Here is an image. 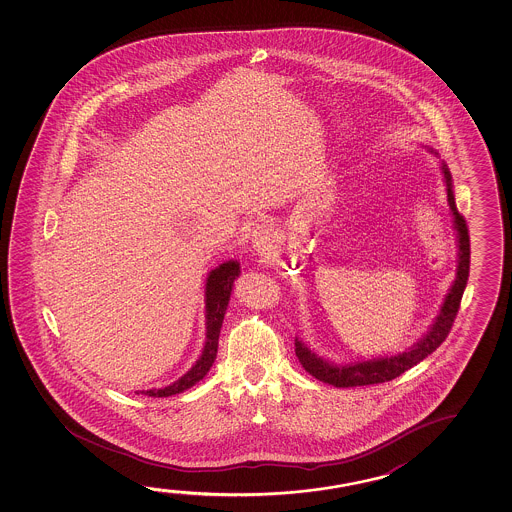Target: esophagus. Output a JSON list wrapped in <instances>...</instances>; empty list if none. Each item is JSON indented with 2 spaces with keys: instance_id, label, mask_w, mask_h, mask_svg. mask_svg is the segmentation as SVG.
Here are the masks:
<instances>
[{
  "instance_id": "obj_1",
  "label": "esophagus",
  "mask_w": 512,
  "mask_h": 512,
  "mask_svg": "<svg viewBox=\"0 0 512 512\" xmlns=\"http://www.w3.org/2000/svg\"><path fill=\"white\" fill-rule=\"evenodd\" d=\"M255 244H257V248H262V244H264V235H255Z\"/></svg>"
}]
</instances>
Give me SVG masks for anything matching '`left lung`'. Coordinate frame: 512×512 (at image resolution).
<instances>
[{
	"label": "left lung",
	"mask_w": 512,
	"mask_h": 512,
	"mask_svg": "<svg viewBox=\"0 0 512 512\" xmlns=\"http://www.w3.org/2000/svg\"><path fill=\"white\" fill-rule=\"evenodd\" d=\"M444 182H446V191H448V205L452 209L453 223L457 230V239H459V266H457V277L453 282L450 293L444 300L441 312L437 316L436 323L430 327L427 336L423 337L419 343L414 344L411 350L398 353L393 357H380V359H371V361L352 362V364H330L323 361L316 353L310 352L309 348L296 337L294 339V352L298 361L302 364L305 371L318 378L325 384L334 387H357L371 386V384H382L389 382L393 378L400 377L407 369L416 366L418 362L423 361L436 348L441 346L444 339L452 330L453 321L461 307L462 294L468 284L470 277V234H468V225L466 219L462 218L461 212L457 210L455 198L452 191V175L443 164Z\"/></svg>",
	"instance_id": "obj_1"
}]
</instances>
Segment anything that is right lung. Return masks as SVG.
I'll return each mask as SVG.
<instances>
[{"label":"right lung","instance_id":"add662e5","mask_svg":"<svg viewBox=\"0 0 512 512\" xmlns=\"http://www.w3.org/2000/svg\"><path fill=\"white\" fill-rule=\"evenodd\" d=\"M239 273H241V269H239L237 260L223 262L219 268L210 271L207 285H205L207 343L203 346L202 357L196 361L193 368L185 373L184 377L178 378L171 386L141 391L144 396L166 398V396L182 393L185 389L193 387L196 382H200L209 373L210 366L214 364L216 355H218L219 330H221L223 318H225V312H227L232 285H234L235 278L239 277Z\"/></svg>","mask_w":512,"mask_h":512}]
</instances>
